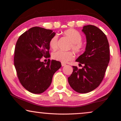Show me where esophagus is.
Returning <instances> with one entry per match:
<instances>
[{"label": "esophagus", "instance_id": "esophagus-1", "mask_svg": "<svg viewBox=\"0 0 121 121\" xmlns=\"http://www.w3.org/2000/svg\"><path fill=\"white\" fill-rule=\"evenodd\" d=\"M65 65H66V64H65V63H61V65H62V67L65 66Z\"/></svg>", "mask_w": 121, "mask_h": 121}]
</instances>
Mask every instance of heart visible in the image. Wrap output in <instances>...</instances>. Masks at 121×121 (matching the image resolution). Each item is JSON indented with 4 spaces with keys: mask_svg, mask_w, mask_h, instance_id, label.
Returning a JSON list of instances; mask_svg holds the SVG:
<instances>
[{
    "mask_svg": "<svg viewBox=\"0 0 121 121\" xmlns=\"http://www.w3.org/2000/svg\"><path fill=\"white\" fill-rule=\"evenodd\" d=\"M63 34L69 39L71 42L70 48L76 53L82 52L84 48V45L82 42V36L79 31L73 29H69L63 32ZM58 36L57 35L53 36L50 40L49 44L50 48L53 50H56L58 47ZM52 58L55 60L60 61L62 63H67L73 60L75 58V55L72 51L65 52L63 51H58L52 53Z\"/></svg>",
    "mask_w": 121,
    "mask_h": 121,
    "instance_id": "obj_1",
    "label": "heart"
}]
</instances>
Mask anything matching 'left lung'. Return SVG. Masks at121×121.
I'll list each match as a JSON object with an SVG mask.
<instances>
[{
  "instance_id": "obj_1",
  "label": "left lung",
  "mask_w": 121,
  "mask_h": 121,
  "mask_svg": "<svg viewBox=\"0 0 121 121\" xmlns=\"http://www.w3.org/2000/svg\"><path fill=\"white\" fill-rule=\"evenodd\" d=\"M82 31L86 38L85 51L76 60L82 68L73 66V72L68 80L73 90L85 93L95 89L103 80L109 62L110 50L106 35L97 26H85Z\"/></svg>"
}]
</instances>
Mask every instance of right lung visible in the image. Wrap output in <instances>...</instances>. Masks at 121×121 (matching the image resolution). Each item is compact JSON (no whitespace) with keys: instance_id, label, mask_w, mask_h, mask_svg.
Here are the masks:
<instances>
[{"instance_id":"right-lung-1","label":"right lung","mask_w":121,"mask_h":121,"mask_svg":"<svg viewBox=\"0 0 121 121\" xmlns=\"http://www.w3.org/2000/svg\"><path fill=\"white\" fill-rule=\"evenodd\" d=\"M56 35L50 29L35 26L19 37L14 50V62L20 83L30 92L40 94L48 89L54 73L61 67L60 62L50 57L49 42Z\"/></svg>"}]
</instances>
